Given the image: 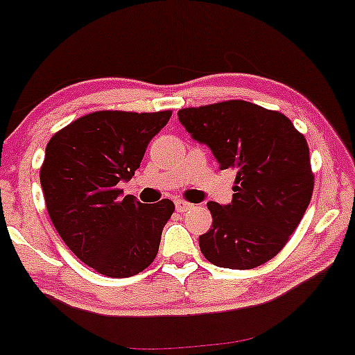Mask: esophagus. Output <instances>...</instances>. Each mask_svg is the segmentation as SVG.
<instances>
[{"mask_svg":"<svg viewBox=\"0 0 355 355\" xmlns=\"http://www.w3.org/2000/svg\"><path fill=\"white\" fill-rule=\"evenodd\" d=\"M191 207H193V205L189 203V202H183V200H178V202H175V208H177V211H180V213L190 210Z\"/></svg>","mask_w":355,"mask_h":355,"instance_id":"esophagus-1","label":"esophagus"}]
</instances>
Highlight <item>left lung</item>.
I'll use <instances>...</instances> for the list:
<instances>
[{"mask_svg":"<svg viewBox=\"0 0 355 355\" xmlns=\"http://www.w3.org/2000/svg\"><path fill=\"white\" fill-rule=\"evenodd\" d=\"M182 125L207 144L220 168L236 172L233 200L207 205L211 228L200 236L208 261L253 270L283 250L304 216L314 190L304 135L277 110L225 101L178 110Z\"/></svg>","mask_w":355,"mask_h":355,"instance_id":"obj_1","label":"left lung"}]
</instances>
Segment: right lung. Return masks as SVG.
<instances>
[{"mask_svg":"<svg viewBox=\"0 0 355 355\" xmlns=\"http://www.w3.org/2000/svg\"><path fill=\"white\" fill-rule=\"evenodd\" d=\"M172 110H99L51 137L41 165V187L54 228L80 261L99 275L129 277L159 253L162 230L175 211L172 200L137 202L122 196L147 145Z\"/></svg>","mask_w":355,"mask_h":355,"instance_id":"add662e5","label":"right lung"}]
</instances>
